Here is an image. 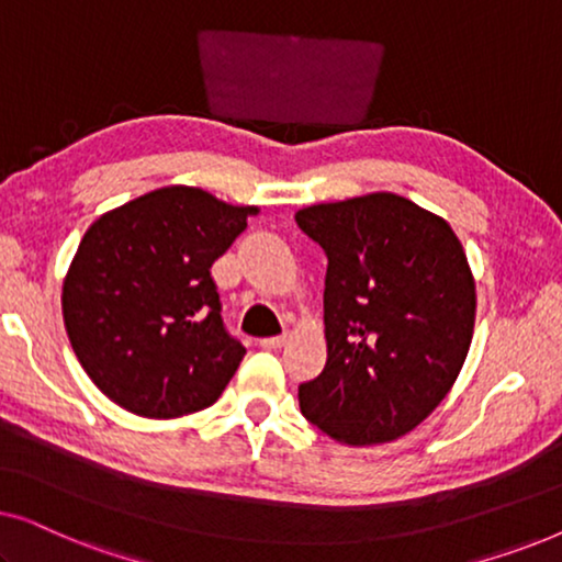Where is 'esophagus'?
Returning <instances> with one entry per match:
<instances>
[{"instance_id": "obj_1", "label": "esophagus", "mask_w": 562, "mask_h": 562, "mask_svg": "<svg viewBox=\"0 0 562 562\" xmlns=\"http://www.w3.org/2000/svg\"><path fill=\"white\" fill-rule=\"evenodd\" d=\"M283 345H286V335H276V337H263V340H260V348H266V350H276V348H283Z\"/></svg>"}]
</instances>
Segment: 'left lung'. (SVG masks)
<instances>
[{
	"instance_id": "left-lung-1",
	"label": "left lung",
	"mask_w": 562,
	"mask_h": 562,
	"mask_svg": "<svg viewBox=\"0 0 562 562\" xmlns=\"http://www.w3.org/2000/svg\"><path fill=\"white\" fill-rule=\"evenodd\" d=\"M325 250L327 363L302 414L345 445L396 440L448 396L473 340L475 283L437 214L379 191L296 212Z\"/></svg>"
}]
</instances>
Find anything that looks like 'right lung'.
<instances>
[{
    "instance_id": "1",
    "label": "right lung",
    "mask_w": 562,
    "mask_h": 562,
    "mask_svg": "<svg viewBox=\"0 0 562 562\" xmlns=\"http://www.w3.org/2000/svg\"><path fill=\"white\" fill-rule=\"evenodd\" d=\"M256 206L166 187L106 212L64 281V322L83 371L122 409L153 419L217 402L245 356L222 322L212 263Z\"/></svg>"
}]
</instances>
